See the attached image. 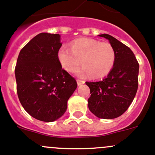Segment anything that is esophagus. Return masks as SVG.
I'll use <instances>...</instances> for the list:
<instances>
[{"label": "esophagus", "mask_w": 155, "mask_h": 155, "mask_svg": "<svg viewBox=\"0 0 155 155\" xmlns=\"http://www.w3.org/2000/svg\"><path fill=\"white\" fill-rule=\"evenodd\" d=\"M84 83H85V81L80 80V79H77L78 85H82V84H84Z\"/></svg>", "instance_id": "1"}]
</instances>
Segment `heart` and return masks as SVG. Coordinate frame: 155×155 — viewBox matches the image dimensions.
I'll return each mask as SVG.
<instances>
[{
    "label": "heart",
    "instance_id": "1",
    "mask_svg": "<svg viewBox=\"0 0 155 155\" xmlns=\"http://www.w3.org/2000/svg\"><path fill=\"white\" fill-rule=\"evenodd\" d=\"M58 59L66 71L73 73L81 64L83 68L78 74H88L94 79L103 78L114 68L116 53L108 42H100L93 39H81L73 41L70 48L62 46L58 51Z\"/></svg>",
    "mask_w": 155,
    "mask_h": 155
}]
</instances>
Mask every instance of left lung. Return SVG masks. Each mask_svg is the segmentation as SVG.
Instances as JSON below:
<instances>
[{
  "label": "left lung",
  "instance_id": "1",
  "mask_svg": "<svg viewBox=\"0 0 155 155\" xmlns=\"http://www.w3.org/2000/svg\"><path fill=\"white\" fill-rule=\"evenodd\" d=\"M109 40L116 53L114 68L103 80L86 82L91 97L89 110L103 119L119 117L134 101L138 88L139 63L129 47L109 34H101Z\"/></svg>",
  "mask_w": 155,
  "mask_h": 155
}]
</instances>
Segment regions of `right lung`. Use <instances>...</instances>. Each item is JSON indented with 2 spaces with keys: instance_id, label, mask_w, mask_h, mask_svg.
<instances>
[{
  "instance_id": "obj_1",
  "label": "right lung",
  "mask_w": 155,
  "mask_h": 155,
  "mask_svg": "<svg viewBox=\"0 0 155 155\" xmlns=\"http://www.w3.org/2000/svg\"><path fill=\"white\" fill-rule=\"evenodd\" d=\"M61 46L58 34H37L21 48L15 68L21 106L33 118L45 122L64 114L68 101L77 87L76 79L58 61Z\"/></svg>"
}]
</instances>
